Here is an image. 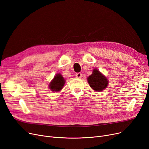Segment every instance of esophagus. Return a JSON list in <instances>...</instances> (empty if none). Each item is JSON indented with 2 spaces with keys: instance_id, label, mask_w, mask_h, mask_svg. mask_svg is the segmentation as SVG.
Here are the masks:
<instances>
[{
  "instance_id": "34e87169",
  "label": "esophagus",
  "mask_w": 149,
  "mask_h": 149,
  "mask_svg": "<svg viewBox=\"0 0 149 149\" xmlns=\"http://www.w3.org/2000/svg\"><path fill=\"white\" fill-rule=\"evenodd\" d=\"M75 77L77 79H80V78L82 77V74L80 72H78L75 74Z\"/></svg>"
}]
</instances>
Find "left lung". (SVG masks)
Returning a JSON list of instances; mask_svg holds the SVG:
<instances>
[{"mask_svg":"<svg viewBox=\"0 0 149 149\" xmlns=\"http://www.w3.org/2000/svg\"><path fill=\"white\" fill-rule=\"evenodd\" d=\"M88 81L91 88L98 92L105 89L109 82L107 78L97 69L92 70V74L88 78Z\"/></svg>","mask_w":149,"mask_h":149,"instance_id":"8db88e82","label":"left lung"}]
</instances>
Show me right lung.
<instances>
[{
    "label": "right lung",
    "instance_id": "obj_1",
    "mask_svg": "<svg viewBox=\"0 0 149 149\" xmlns=\"http://www.w3.org/2000/svg\"><path fill=\"white\" fill-rule=\"evenodd\" d=\"M65 83V80L60 74H57L54 76L53 80L49 85V89L52 92H59L63 87Z\"/></svg>",
    "mask_w": 149,
    "mask_h": 149
}]
</instances>
